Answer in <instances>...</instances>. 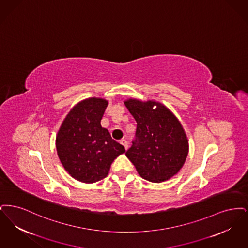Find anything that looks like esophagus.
Here are the masks:
<instances>
[{"label": "esophagus", "mask_w": 248, "mask_h": 248, "mask_svg": "<svg viewBox=\"0 0 248 248\" xmlns=\"http://www.w3.org/2000/svg\"><path fill=\"white\" fill-rule=\"evenodd\" d=\"M120 143L125 147V149L127 150L128 149V147H129V144H128V141L125 140V139H122V140H120Z\"/></svg>", "instance_id": "34e87169"}]
</instances>
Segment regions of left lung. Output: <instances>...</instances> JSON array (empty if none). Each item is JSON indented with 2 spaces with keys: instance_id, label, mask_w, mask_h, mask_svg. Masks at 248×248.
I'll return each instance as SVG.
<instances>
[{
  "instance_id": "1",
  "label": "left lung",
  "mask_w": 248,
  "mask_h": 248,
  "mask_svg": "<svg viewBox=\"0 0 248 248\" xmlns=\"http://www.w3.org/2000/svg\"><path fill=\"white\" fill-rule=\"evenodd\" d=\"M124 104L137 122L127 157L144 180L152 183L170 180L183 168L189 151L181 122L169 108L155 101L129 99Z\"/></svg>"
}]
</instances>
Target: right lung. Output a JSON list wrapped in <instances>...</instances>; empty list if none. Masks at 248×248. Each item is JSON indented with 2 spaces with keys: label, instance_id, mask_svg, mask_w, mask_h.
<instances>
[{
  "label": "right lung",
  "instance_id": "right-lung-1",
  "mask_svg": "<svg viewBox=\"0 0 248 248\" xmlns=\"http://www.w3.org/2000/svg\"><path fill=\"white\" fill-rule=\"evenodd\" d=\"M108 105L107 100L96 97L78 103L57 132L58 157L70 176L81 183H96L106 178L111 164L125 153L124 146L101 126Z\"/></svg>",
  "mask_w": 248,
  "mask_h": 248
}]
</instances>
